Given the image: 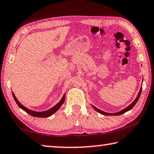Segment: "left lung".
<instances>
[{
	"mask_svg": "<svg viewBox=\"0 0 154 154\" xmlns=\"http://www.w3.org/2000/svg\"><path fill=\"white\" fill-rule=\"evenodd\" d=\"M141 91H142V87H140V90H139V93H138L137 98L134 99V100L133 101V102H132L131 104H130V105L128 106L127 107H126V108L124 109H122V110H121L120 111L116 112V113H106V112H105V111H103L100 110V109H98L97 107H96V106H94L92 105H92L93 109H94L95 111L98 112L99 113H100V114H102V115H104V116H119V115H122V114H123V113H126V112L130 111V109H132V108H133V106H134L135 105H136V103H137L138 100H139V98L140 96V94H141Z\"/></svg>",
	"mask_w": 154,
	"mask_h": 154,
	"instance_id": "8db88e82",
	"label": "left lung"
}]
</instances>
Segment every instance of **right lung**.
I'll return each mask as SVG.
<instances>
[{
    "mask_svg": "<svg viewBox=\"0 0 154 154\" xmlns=\"http://www.w3.org/2000/svg\"><path fill=\"white\" fill-rule=\"evenodd\" d=\"M12 94H13V96H14L15 101L16 102L17 105L19 106V107L20 109H22V110H24L25 112H26L27 113L30 115V116H32L33 117H36V118H48V117L52 116V115H53L54 113H56V112L58 111L60 108V106H62V104L64 103L65 100V94H64L63 96H62V98H61V100H60L55 106H54L53 107H51V109H49L48 110H46V111H36L32 110V109H30L27 107H26V106L22 105V104L19 102V100H17V98L15 97V96L13 92H12Z\"/></svg>",
    "mask_w": 154,
    "mask_h": 154,
    "instance_id": "1",
    "label": "right lung"
}]
</instances>
